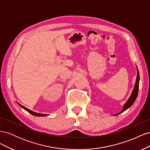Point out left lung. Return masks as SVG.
<instances>
[{
	"mask_svg": "<svg viewBox=\"0 0 150 150\" xmlns=\"http://www.w3.org/2000/svg\"><path fill=\"white\" fill-rule=\"evenodd\" d=\"M137 80H136V83L134 86V88L133 89V91L131 93L130 96L129 98V99L127 100V101L125 103V104H124L123 108H122V110L118 112L117 114L114 115V116H117L121 113H122V112H124L125 111H126V110H128V108H129L131 106L133 105V104L134 103L136 99L137 98L138 94V89H139V71L138 69V67L137 66Z\"/></svg>",
	"mask_w": 150,
	"mask_h": 150,
	"instance_id": "1",
	"label": "left lung"
}]
</instances>
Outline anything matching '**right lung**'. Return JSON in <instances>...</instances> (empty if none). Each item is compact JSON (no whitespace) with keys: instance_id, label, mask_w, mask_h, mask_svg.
Masks as SVG:
<instances>
[{"instance_id":"right-lung-1","label":"right lung","mask_w":150,"mask_h":150,"mask_svg":"<svg viewBox=\"0 0 150 150\" xmlns=\"http://www.w3.org/2000/svg\"><path fill=\"white\" fill-rule=\"evenodd\" d=\"M17 104H19V105L22 108L24 109L25 110H26L27 111H28L29 113H30L31 115H34V116H47V115H46V114H40V113H38V112H34V111H31V110H29V109H28L27 108L24 107V106L21 105V104H19V103H17Z\"/></svg>"}]
</instances>
